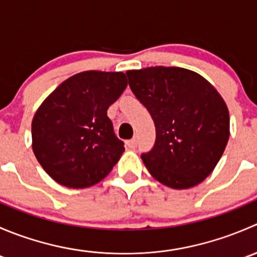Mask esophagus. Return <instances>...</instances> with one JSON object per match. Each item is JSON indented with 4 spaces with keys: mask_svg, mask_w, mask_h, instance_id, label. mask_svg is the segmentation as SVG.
Masks as SVG:
<instances>
[{
    "mask_svg": "<svg viewBox=\"0 0 257 257\" xmlns=\"http://www.w3.org/2000/svg\"><path fill=\"white\" fill-rule=\"evenodd\" d=\"M137 145H138V139H137V138L131 139V141L128 142V147L131 148V149H136Z\"/></svg>",
    "mask_w": 257,
    "mask_h": 257,
    "instance_id": "esophagus-1",
    "label": "esophagus"
}]
</instances>
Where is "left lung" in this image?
Listing matches in <instances>:
<instances>
[{"label":"left lung","mask_w":257,"mask_h":257,"mask_svg":"<svg viewBox=\"0 0 257 257\" xmlns=\"http://www.w3.org/2000/svg\"><path fill=\"white\" fill-rule=\"evenodd\" d=\"M129 87L152 115L154 148L142 155L152 177L172 189L205 180L230 136L227 105L203 76L180 67L126 72Z\"/></svg>","instance_id":"left-lung-1"}]
</instances>
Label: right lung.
<instances>
[{
	"instance_id": "obj_1",
	"label": "right lung",
	"mask_w": 257,
	"mask_h": 257,
	"mask_svg": "<svg viewBox=\"0 0 257 257\" xmlns=\"http://www.w3.org/2000/svg\"><path fill=\"white\" fill-rule=\"evenodd\" d=\"M126 85L123 72L85 71L43 100L32 120V149L53 180L84 189L109 174L124 144L114 134L107 110Z\"/></svg>"
}]
</instances>
